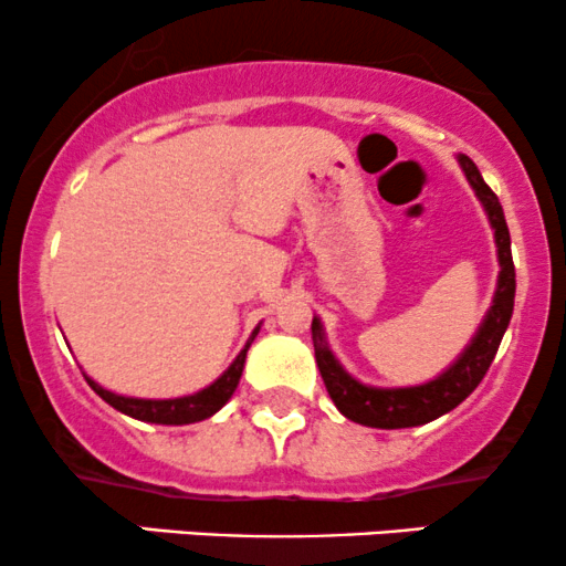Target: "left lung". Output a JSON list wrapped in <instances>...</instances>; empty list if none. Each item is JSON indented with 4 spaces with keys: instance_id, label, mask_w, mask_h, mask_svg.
<instances>
[{
    "instance_id": "8db88e82",
    "label": "left lung",
    "mask_w": 566,
    "mask_h": 566,
    "mask_svg": "<svg viewBox=\"0 0 566 566\" xmlns=\"http://www.w3.org/2000/svg\"><path fill=\"white\" fill-rule=\"evenodd\" d=\"M458 161L460 167H463L471 188L476 191L479 201H482L492 231H495L500 263L495 297H492L490 311H486V316L482 324H479L476 335L471 337L469 346L463 348V354H460L439 378L428 380L423 386L409 388H375L350 378L327 346L322 319L314 316V322H311V335H314L316 367H319L324 386H327V394L329 399L335 401V407L340 409L348 420H354V423L359 426L412 428L431 423V420L447 415L450 409L458 407L465 396H471L473 388L482 382L492 359H495L500 340H503L505 329H509L513 314V297H516V271H513L511 233L509 226H505L503 207H500L492 188L484 184L476 165H473L465 154H458Z\"/></svg>"
}]
</instances>
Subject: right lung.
Here are the masks:
<instances>
[{
	"label": "right lung",
	"mask_w": 566,
	"mask_h": 566,
	"mask_svg": "<svg viewBox=\"0 0 566 566\" xmlns=\"http://www.w3.org/2000/svg\"><path fill=\"white\" fill-rule=\"evenodd\" d=\"M258 333H261V324L252 329L250 340H247V346L242 350H239V356L231 361V367L226 369L216 382H210V386L201 388V391L191 396H178V399H135V396H122V394L108 391V388L97 386V382L93 378H87V375H84V380L90 382V388H93L103 401H108L114 409L129 415V418L143 420V423H159V426L199 423V420L212 418V415H216L218 409L231 399L233 391H237L239 378H242V369H244L247 348L252 346V340H255Z\"/></svg>",
	"instance_id": "add662e5"
}]
</instances>
